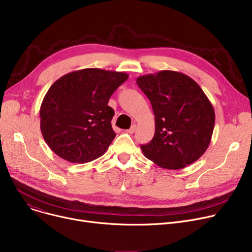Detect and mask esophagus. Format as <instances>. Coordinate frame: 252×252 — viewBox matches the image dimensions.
Listing matches in <instances>:
<instances>
[{
  "label": "esophagus",
  "mask_w": 252,
  "mask_h": 252,
  "mask_svg": "<svg viewBox=\"0 0 252 252\" xmlns=\"http://www.w3.org/2000/svg\"><path fill=\"white\" fill-rule=\"evenodd\" d=\"M137 130V126L136 125H132L130 127H129V129H127L126 131L128 132V133H133Z\"/></svg>",
  "instance_id": "1"
}]
</instances>
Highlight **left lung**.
I'll return each instance as SVG.
<instances>
[{
    "label": "left lung",
    "instance_id": "8db88e82",
    "mask_svg": "<svg viewBox=\"0 0 252 252\" xmlns=\"http://www.w3.org/2000/svg\"><path fill=\"white\" fill-rule=\"evenodd\" d=\"M155 115L154 138L143 154L165 169H182L207 151L215 126L214 107L190 77L160 71L137 79Z\"/></svg>",
    "mask_w": 252,
    "mask_h": 252
}]
</instances>
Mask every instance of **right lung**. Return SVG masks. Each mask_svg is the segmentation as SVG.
Returning <instances> with one entry per match:
<instances>
[{
    "mask_svg": "<svg viewBox=\"0 0 252 252\" xmlns=\"http://www.w3.org/2000/svg\"><path fill=\"white\" fill-rule=\"evenodd\" d=\"M124 72L83 69L57 80L39 110L44 141L59 157L87 163L102 156L113 141V92L126 81Z\"/></svg>",
    "mask_w": 252,
    "mask_h": 252,
    "instance_id": "add662e5",
    "label": "right lung"
}]
</instances>
